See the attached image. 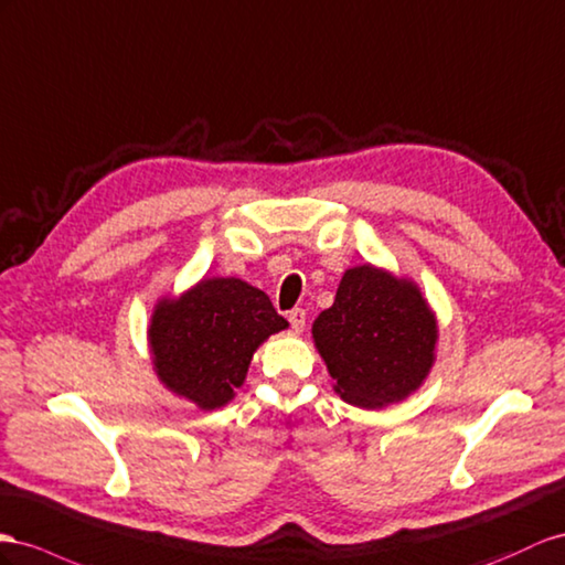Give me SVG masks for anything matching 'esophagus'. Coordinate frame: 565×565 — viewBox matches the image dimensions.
<instances>
[{
	"label": "esophagus",
	"mask_w": 565,
	"mask_h": 565,
	"mask_svg": "<svg viewBox=\"0 0 565 565\" xmlns=\"http://www.w3.org/2000/svg\"><path fill=\"white\" fill-rule=\"evenodd\" d=\"M288 322H291V329L298 331V334H300V331L306 329V310L296 308V310L288 312Z\"/></svg>",
	"instance_id": "esophagus-1"
}]
</instances>
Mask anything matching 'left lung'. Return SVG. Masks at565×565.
<instances>
[{"instance_id":"left-lung-1","label":"left lung","mask_w":565,"mask_h":565,"mask_svg":"<svg viewBox=\"0 0 565 565\" xmlns=\"http://www.w3.org/2000/svg\"><path fill=\"white\" fill-rule=\"evenodd\" d=\"M312 343L334 392L380 411L425 384L437 363L439 322L411 277L365 263L343 271L334 306L312 322Z\"/></svg>"}]
</instances>
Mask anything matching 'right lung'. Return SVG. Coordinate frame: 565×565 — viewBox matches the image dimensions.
<instances>
[{
    "label": "right lung",
    "instance_id": "1",
    "mask_svg": "<svg viewBox=\"0 0 565 565\" xmlns=\"http://www.w3.org/2000/svg\"><path fill=\"white\" fill-rule=\"evenodd\" d=\"M288 329L265 291L236 277H202L159 296L148 324L152 370L173 396L200 411L224 408L248 377L255 351Z\"/></svg>",
    "mask_w": 565,
    "mask_h": 565
}]
</instances>
